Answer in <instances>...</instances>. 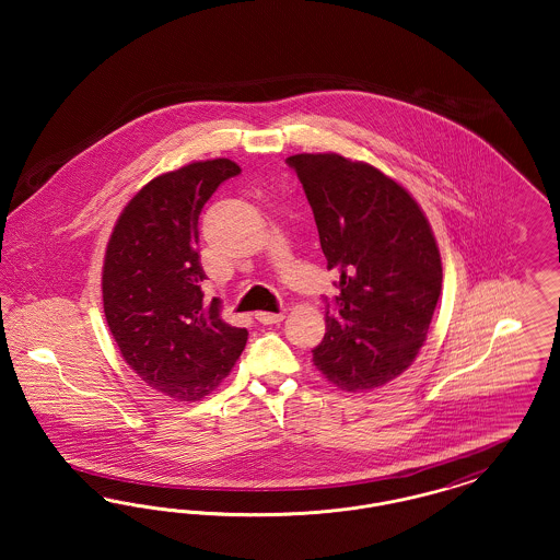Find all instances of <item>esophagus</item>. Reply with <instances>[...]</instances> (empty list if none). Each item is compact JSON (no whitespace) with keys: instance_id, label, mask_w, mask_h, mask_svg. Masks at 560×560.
I'll use <instances>...</instances> for the list:
<instances>
[{"instance_id":"1","label":"esophagus","mask_w":560,"mask_h":560,"mask_svg":"<svg viewBox=\"0 0 560 560\" xmlns=\"http://www.w3.org/2000/svg\"><path fill=\"white\" fill-rule=\"evenodd\" d=\"M283 313H265V311H260V313H256V319L260 320L262 325H272V323H279V320H283Z\"/></svg>"}]
</instances>
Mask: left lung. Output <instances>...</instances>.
Returning a JSON list of instances; mask_svg holds the SVG:
<instances>
[{
    "instance_id": "1",
    "label": "left lung",
    "mask_w": 560,
    "mask_h": 560,
    "mask_svg": "<svg viewBox=\"0 0 560 560\" xmlns=\"http://www.w3.org/2000/svg\"><path fill=\"white\" fill-rule=\"evenodd\" d=\"M315 213L327 268L340 272L313 363L348 393L405 372L427 340L443 268L416 199L363 161L338 153L288 158Z\"/></svg>"
}]
</instances>
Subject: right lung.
Segmentation results:
<instances>
[{"label":"right lung","mask_w":560,"mask_h":560,"mask_svg":"<svg viewBox=\"0 0 560 560\" xmlns=\"http://www.w3.org/2000/svg\"><path fill=\"white\" fill-rule=\"evenodd\" d=\"M231 160L195 161L140 188L119 215L103 267L108 329L126 363L151 388L201 400L237 363L247 329L220 319V302L201 292L199 213Z\"/></svg>","instance_id":"1"}]
</instances>
